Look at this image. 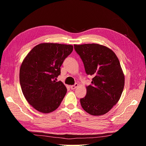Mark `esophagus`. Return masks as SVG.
Here are the masks:
<instances>
[{
  "instance_id": "34e87169",
  "label": "esophagus",
  "mask_w": 146,
  "mask_h": 146,
  "mask_svg": "<svg viewBox=\"0 0 146 146\" xmlns=\"http://www.w3.org/2000/svg\"><path fill=\"white\" fill-rule=\"evenodd\" d=\"M78 86V83H75V85H71L70 87L71 88V90H75L76 88H77Z\"/></svg>"
}]
</instances>
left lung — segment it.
<instances>
[{
	"label": "left lung",
	"mask_w": 146,
	"mask_h": 146,
	"mask_svg": "<svg viewBox=\"0 0 146 146\" xmlns=\"http://www.w3.org/2000/svg\"><path fill=\"white\" fill-rule=\"evenodd\" d=\"M86 73L93 76L86 86V95L80 99L82 108L93 116L108 113L120 99L125 84L124 74L114 52L98 44H74Z\"/></svg>",
	"instance_id": "obj_1"
}]
</instances>
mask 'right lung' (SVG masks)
I'll list each match as a JSON object with an SVG mask.
<instances>
[{
  "mask_svg": "<svg viewBox=\"0 0 146 146\" xmlns=\"http://www.w3.org/2000/svg\"><path fill=\"white\" fill-rule=\"evenodd\" d=\"M72 50V45L41 43L25 57L19 71L20 85L25 98L37 111L51 113L61 104L67 89L63 82L55 80Z\"/></svg>",
  "mask_w": 146,
  "mask_h": 146,
  "instance_id": "obj_1",
  "label": "right lung"
}]
</instances>
